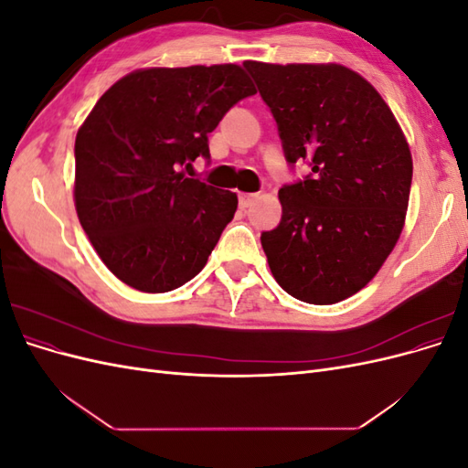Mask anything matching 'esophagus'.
I'll use <instances>...</instances> for the list:
<instances>
[{
    "mask_svg": "<svg viewBox=\"0 0 468 468\" xmlns=\"http://www.w3.org/2000/svg\"><path fill=\"white\" fill-rule=\"evenodd\" d=\"M256 199H258L256 193H242V195H239V199H238V205H239V208L246 210L248 207L253 205V201H256Z\"/></svg>",
    "mask_w": 468,
    "mask_h": 468,
    "instance_id": "1",
    "label": "esophagus"
}]
</instances>
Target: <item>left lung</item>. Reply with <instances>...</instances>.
Masks as SVG:
<instances>
[{"instance_id": "obj_1", "label": "left lung", "mask_w": 468, "mask_h": 468, "mask_svg": "<svg viewBox=\"0 0 468 468\" xmlns=\"http://www.w3.org/2000/svg\"><path fill=\"white\" fill-rule=\"evenodd\" d=\"M277 122L291 167L277 229L261 232L275 281L294 299L334 304L361 291L399 239L412 155L385 99L339 64L244 62Z\"/></svg>"}]
</instances>
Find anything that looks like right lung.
Instances as JSON below:
<instances>
[{"label": "right lung", "mask_w": 468, "mask_h": 468, "mask_svg": "<svg viewBox=\"0 0 468 468\" xmlns=\"http://www.w3.org/2000/svg\"><path fill=\"white\" fill-rule=\"evenodd\" d=\"M253 93L236 64L136 69L81 124L78 218L99 258L129 287L167 292L205 267L238 197L186 174L197 158L210 160L208 134Z\"/></svg>", "instance_id": "add662e5"}]
</instances>
